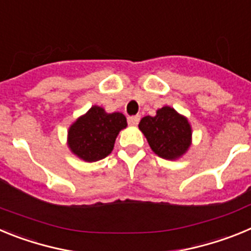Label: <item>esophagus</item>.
Here are the masks:
<instances>
[{"instance_id":"34e87169","label":"esophagus","mask_w":251,"mask_h":251,"mask_svg":"<svg viewBox=\"0 0 251 251\" xmlns=\"http://www.w3.org/2000/svg\"><path fill=\"white\" fill-rule=\"evenodd\" d=\"M139 121H141L139 115H130V117H128V124L129 126H137L139 123Z\"/></svg>"}]
</instances>
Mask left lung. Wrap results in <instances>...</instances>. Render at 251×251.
<instances>
[{"instance_id":"1","label":"left lung","mask_w":251,"mask_h":251,"mask_svg":"<svg viewBox=\"0 0 251 251\" xmlns=\"http://www.w3.org/2000/svg\"><path fill=\"white\" fill-rule=\"evenodd\" d=\"M138 127L153 152L162 158H178L191 145V127L187 119L170 106L157 110L154 117L142 118Z\"/></svg>"}]
</instances>
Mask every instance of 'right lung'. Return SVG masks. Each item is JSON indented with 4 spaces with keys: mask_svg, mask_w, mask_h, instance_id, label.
<instances>
[{
    "mask_svg": "<svg viewBox=\"0 0 251 251\" xmlns=\"http://www.w3.org/2000/svg\"><path fill=\"white\" fill-rule=\"evenodd\" d=\"M126 127L127 119L122 113L108 114L94 105L70 127L69 147L84 161H99L112 152L119 130Z\"/></svg>",
    "mask_w": 251,
    "mask_h": 251,
    "instance_id": "obj_1",
    "label": "right lung"
}]
</instances>
